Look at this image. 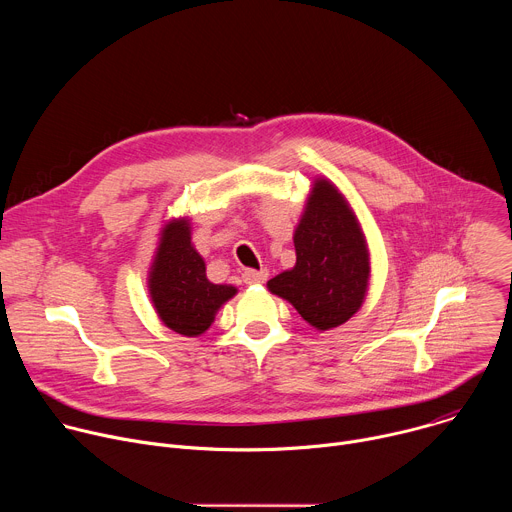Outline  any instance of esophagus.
I'll list each match as a JSON object with an SVG mask.
<instances>
[{
	"instance_id": "obj_1",
	"label": "esophagus",
	"mask_w": 512,
	"mask_h": 512,
	"mask_svg": "<svg viewBox=\"0 0 512 512\" xmlns=\"http://www.w3.org/2000/svg\"><path fill=\"white\" fill-rule=\"evenodd\" d=\"M269 277V271L267 269H245L243 271V281L247 285H257V283H265V279Z\"/></svg>"
}]
</instances>
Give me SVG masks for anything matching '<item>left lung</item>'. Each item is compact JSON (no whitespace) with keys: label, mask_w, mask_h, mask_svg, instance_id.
<instances>
[{"label":"left lung","mask_w":512,"mask_h":512,"mask_svg":"<svg viewBox=\"0 0 512 512\" xmlns=\"http://www.w3.org/2000/svg\"><path fill=\"white\" fill-rule=\"evenodd\" d=\"M296 265L267 281L316 330L348 322L369 289L371 257L358 218L344 194L316 178L294 231Z\"/></svg>","instance_id":"left-lung-1"}]
</instances>
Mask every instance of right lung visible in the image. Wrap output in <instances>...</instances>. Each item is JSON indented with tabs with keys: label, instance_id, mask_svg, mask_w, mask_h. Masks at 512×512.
<instances>
[{
	"label": "right lung",
	"instance_id": "1",
	"mask_svg": "<svg viewBox=\"0 0 512 512\" xmlns=\"http://www.w3.org/2000/svg\"><path fill=\"white\" fill-rule=\"evenodd\" d=\"M150 298L160 320L182 336H200L235 294V285L212 283L206 263L192 245L190 218H172L160 241L148 275Z\"/></svg>",
	"mask_w": 512,
	"mask_h": 512
}]
</instances>
